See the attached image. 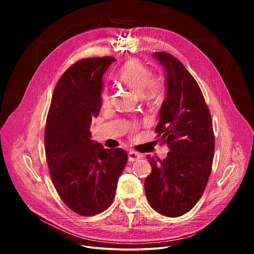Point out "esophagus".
<instances>
[{
  "label": "esophagus",
  "instance_id": "esophagus-1",
  "mask_svg": "<svg viewBox=\"0 0 254 254\" xmlns=\"http://www.w3.org/2000/svg\"><path fill=\"white\" fill-rule=\"evenodd\" d=\"M140 157H141V155L134 150H130L128 152V161L129 162H136V161H138V159H140Z\"/></svg>",
  "mask_w": 254,
  "mask_h": 254
}]
</instances>
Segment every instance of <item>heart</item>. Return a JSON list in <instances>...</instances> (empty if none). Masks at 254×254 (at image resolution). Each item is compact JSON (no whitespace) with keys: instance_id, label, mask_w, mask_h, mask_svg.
<instances>
[{"instance_id":"1","label":"heart","mask_w":254,"mask_h":254,"mask_svg":"<svg viewBox=\"0 0 254 254\" xmlns=\"http://www.w3.org/2000/svg\"><path fill=\"white\" fill-rule=\"evenodd\" d=\"M116 76L123 84L134 90L136 93H139V95L144 92V96L149 100L156 98L164 90L163 80L159 77L151 76L147 66L137 59L127 61L122 65V68L117 71ZM101 99L103 106L106 107L110 104L108 90L104 89L102 91ZM135 126H131L130 129H135Z\"/></svg>"}]
</instances>
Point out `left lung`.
<instances>
[{"label":"left lung","mask_w":254,"mask_h":254,"mask_svg":"<svg viewBox=\"0 0 254 254\" xmlns=\"http://www.w3.org/2000/svg\"><path fill=\"white\" fill-rule=\"evenodd\" d=\"M153 56L167 73V96L155 131L170 151L164 159L147 155L152 171L144 186L156 212L178 217L193 208L206 189L215 138L210 111L195 79L170 53Z\"/></svg>","instance_id":"obj_1"}]
</instances>
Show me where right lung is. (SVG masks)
Listing matches in <instances>:
<instances>
[{
	"label": "right lung",
	"mask_w": 254,
	"mask_h": 254,
	"mask_svg": "<svg viewBox=\"0 0 254 254\" xmlns=\"http://www.w3.org/2000/svg\"><path fill=\"white\" fill-rule=\"evenodd\" d=\"M112 57L73 64L53 90L45 127V154L51 181L73 212L92 216L112 204L127 163L122 148L93 142L89 127L101 110L102 78Z\"/></svg>",
	"instance_id": "1"
}]
</instances>
